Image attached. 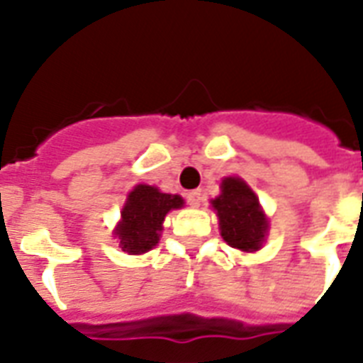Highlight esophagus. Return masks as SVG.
Instances as JSON below:
<instances>
[{
  "label": "esophagus",
  "instance_id": "esophagus-1",
  "mask_svg": "<svg viewBox=\"0 0 363 363\" xmlns=\"http://www.w3.org/2000/svg\"><path fill=\"white\" fill-rule=\"evenodd\" d=\"M186 199L190 207H199V203H201V192L199 190H192V192L186 194Z\"/></svg>",
  "mask_w": 363,
  "mask_h": 363
}]
</instances>
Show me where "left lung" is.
Listing matches in <instances>:
<instances>
[{
  "mask_svg": "<svg viewBox=\"0 0 363 363\" xmlns=\"http://www.w3.org/2000/svg\"><path fill=\"white\" fill-rule=\"evenodd\" d=\"M211 205L218 216L222 239L230 247L242 252L262 248L269 224L247 182L239 177H226L220 184V196Z\"/></svg>",
  "mask_w": 363,
  "mask_h": 363,
  "instance_id": "8db88e82",
  "label": "left lung"
}]
</instances>
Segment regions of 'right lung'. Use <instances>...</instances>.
<instances>
[{
  "label": "right lung",
  "mask_w": 363,
  "mask_h": 363,
  "mask_svg": "<svg viewBox=\"0 0 363 363\" xmlns=\"http://www.w3.org/2000/svg\"><path fill=\"white\" fill-rule=\"evenodd\" d=\"M184 199L177 194L160 192L156 186L137 184L125 199L115 238L128 254H145L160 241L165 215L181 209Z\"/></svg>",
  "instance_id": "1"
}]
</instances>
